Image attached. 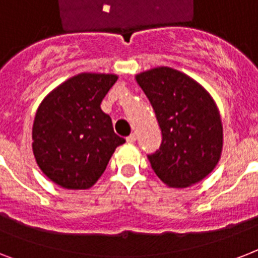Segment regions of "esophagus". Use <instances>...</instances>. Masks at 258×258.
Listing matches in <instances>:
<instances>
[{
  "label": "esophagus",
  "mask_w": 258,
  "mask_h": 258,
  "mask_svg": "<svg viewBox=\"0 0 258 258\" xmlns=\"http://www.w3.org/2000/svg\"><path fill=\"white\" fill-rule=\"evenodd\" d=\"M135 141H137V135L135 134H131L130 137H127V142L128 143H135Z\"/></svg>",
  "instance_id": "34e87169"
}]
</instances>
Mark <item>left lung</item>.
I'll return each instance as SVG.
<instances>
[{
	"mask_svg": "<svg viewBox=\"0 0 258 258\" xmlns=\"http://www.w3.org/2000/svg\"><path fill=\"white\" fill-rule=\"evenodd\" d=\"M162 133L150 163L166 184L187 187L216 167L222 150L220 113L206 91L179 71L161 67L137 76Z\"/></svg>",
	"mask_w": 258,
	"mask_h": 258,
	"instance_id": "obj_1",
	"label": "left lung"
}]
</instances>
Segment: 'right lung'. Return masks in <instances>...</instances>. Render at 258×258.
<instances>
[{
    "mask_svg": "<svg viewBox=\"0 0 258 258\" xmlns=\"http://www.w3.org/2000/svg\"><path fill=\"white\" fill-rule=\"evenodd\" d=\"M117 80L115 75L82 74L52 91L33 123V154L38 167L61 187L95 184L124 138L113 133L100 103Z\"/></svg>",
    "mask_w": 258,
    "mask_h": 258,
    "instance_id": "obj_1",
    "label": "right lung"
}]
</instances>
